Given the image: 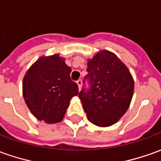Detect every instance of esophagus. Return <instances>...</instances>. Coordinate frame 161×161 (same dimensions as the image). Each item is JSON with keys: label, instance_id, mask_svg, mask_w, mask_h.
Wrapping results in <instances>:
<instances>
[{"label": "esophagus", "instance_id": "esophagus-1", "mask_svg": "<svg viewBox=\"0 0 161 161\" xmlns=\"http://www.w3.org/2000/svg\"><path fill=\"white\" fill-rule=\"evenodd\" d=\"M76 84H77V86H78V89L81 90V87H82V80L79 79V80L76 81Z\"/></svg>", "mask_w": 161, "mask_h": 161}]
</instances>
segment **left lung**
Masks as SVG:
<instances>
[{
  "mask_svg": "<svg viewBox=\"0 0 161 161\" xmlns=\"http://www.w3.org/2000/svg\"><path fill=\"white\" fill-rule=\"evenodd\" d=\"M87 67L85 78L89 81L90 89H83L78 94L83 108L94 125L111 126L130 105L134 79L126 65L108 50H101L88 59Z\"/></svg>",
  "mask_w": 161,
  "mask_h": 161,
  "instance_id": "left-lung-1",
  "label": "left lung"
}]
</instances>
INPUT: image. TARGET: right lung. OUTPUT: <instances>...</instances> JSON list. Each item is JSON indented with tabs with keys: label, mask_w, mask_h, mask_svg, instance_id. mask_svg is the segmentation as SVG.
I'll return each mask as SVG.
<instances>
[{
	"label": "right lung",
	"mask_w": 161,
	"mask_h": 161,
	"mask_svg": "<svg viewBox=\"0 0 161 161\" xmlns=\"http://www.w3.org/2000/svg\"><path fill=\"white\" fill-rule=\"evenodd\" d=\"M71 69L58 53L41 56L29 68L23 80V95L28 108L39 121H62L78 87L70 79Z\"/></svg>",
	"instance_id": "obj_1"
}]
</instances>
